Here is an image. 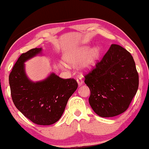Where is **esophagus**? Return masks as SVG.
Here are the masks:
<instances>
[{
    "label": "esophagus",
    "mask_w": 149,
    "mask_h": 149,
    "mask_svg": "<svg viewBox=\"0 0 149 149\" xmlns=\"http://www.w3.org/2000/svg\"><path fill=\"white\" fill-rule=\"evenodd\" d=\"M77 82L78 85H79V86H81V85L83 84V83H84V82H83V79L81 77H77Z\"/></svg>",
    "instance_id": "obj_1"
}]
</instances>
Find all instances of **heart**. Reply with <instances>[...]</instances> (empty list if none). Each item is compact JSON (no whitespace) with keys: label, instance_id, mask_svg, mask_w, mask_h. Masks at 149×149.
Here are the masks:
<instances>
[{"label":"heart","instance_id":"heart-1","mask_svg":"<svg viewBox=\"0 0 149 149\" xmlns=\"http://www.w3.org/2000/svg\"><path fill=\"white\" fill-rule=\"evenodd\" d=\"M100 49L99 47H95L91 50L89 46H84L74 50L71 53L65 56V62L71 64H77L84 61L82 68L88 71L92 69L99 59Z\"/></svg>","mask_w":149,"mask_h":149}]
</instances>
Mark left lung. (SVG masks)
<instances>
[{
  "mask_svg": "<svg viewBox=\"0 0 149 149\" xmlns=\"http://www.w3.org/2000/svg\"><path fill=\"white\" fill-rule=\"evenodd\" d=\"M89 104L102 118L124 112L136 95L139 75L133 56L120 45L112 44L95 68L85 75Z\"/></svg>",
  "mask_w": 149,
  "mask_h": 149,
  "instance_id": "1",
  "label": "left lung"
}]
</instances>
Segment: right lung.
I'll return each instance as SVG.
<instances>
[{
  "label": "right lung",
  "instance_id": "1",
  "mask_svg": "<svg viewBox=\"0 0 149 149\" xmlns=\"http://www.w3.org/2000/svg\"><path fill=\"white\" fill-rule=\"evenodd\" d=\"M42 52L35 48L21 54L9 75L12 99L17 110L32 122L49 125L60 120L78 84L74 78L62 79L52 73L33 82L27 77L24 63Z\"/></svg>",
  "mask_w": 149,
  "mask_h": 149
}]
</instances>
